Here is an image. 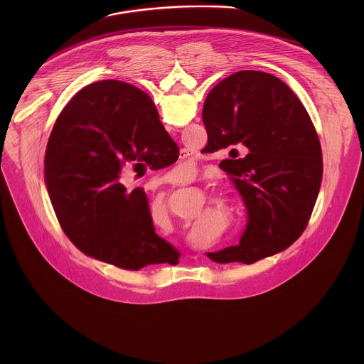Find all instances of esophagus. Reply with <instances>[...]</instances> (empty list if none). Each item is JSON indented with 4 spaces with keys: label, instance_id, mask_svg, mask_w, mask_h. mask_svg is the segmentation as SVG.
<instances>
[{
    "label": "esophagus",
    "instance_id": "1",
    "mask_svg": "<svg viewBox=\"0 0 364 364\" xmlns=\"http://www.w3.org/2000/svg\"><path fill=\"white\" fill-rule=\"evenodd\" d=\"M184 155H186V154H184Z\"/></svg>",
    "mask_w": 364,
    "mask_h": 364
}]
</instances>
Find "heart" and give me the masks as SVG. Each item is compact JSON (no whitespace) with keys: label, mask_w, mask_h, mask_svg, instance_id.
I'll use <instances>...</instances> for the list:
<instances>
[{"label":"heart","mask_w":364,"mask_h":364,"mask_svg":"<svg viewBox=\"0 0 364 364\" xmlns=\"http://www.w3.org/2000/svg\"><path fill=\"white\" fill-rule=\"evenodd\" d=\"M191 170H184L183 174L188 176L191 174ZM210 204L215 207L216 210H222L225 213H230L235 209V200L230 191H215L209 197Z\"/></svg>","instance_id":"heart-1"}]
</instances>
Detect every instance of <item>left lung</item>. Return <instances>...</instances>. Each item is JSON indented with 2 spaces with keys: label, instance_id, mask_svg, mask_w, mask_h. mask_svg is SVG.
Here are the masks:
<instances>
[{
  "label": "left lung",
  "instance_id": "1",
  "mask_svg": "<svg viewBox=\"0 0 364 364\" xmlns=\"http://www.w3.org/2000/svg\"><path fill=\"white\" fill-rule=\"evenodd\" d=\"M203 122L209 152L230 155L222 168L249 216L239 245L207 256L249 265L289 247L308 225L323 178L320 139L301 100L277 76L242 70L209 92Z\"/></svg>",
  "mask_w": 364,
  "mask_h": 364
}]
</instances>
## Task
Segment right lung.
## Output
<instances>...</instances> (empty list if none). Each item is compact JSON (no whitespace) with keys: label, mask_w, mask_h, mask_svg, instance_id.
Segmentation results:
<instances>
[{"label":"right lung","mask_w":364,"mask_h":364,"mask_svg":"<svg viewBox=\"0 0 364 364\" xmlns=\"http://www.w3.org/2000/svg\"><path fill=\"white\" fill-rule=\"evenodd\" d=\"M174 146L152 100L129 83L100 80L70 99L48 138L44 177L79 250L129 271L178 264V250L155 233L145 191L121 181L129 168L160 164L154 152L171 166Z\"/></svg>","instance_id":"add662e5"}]
</instances>
